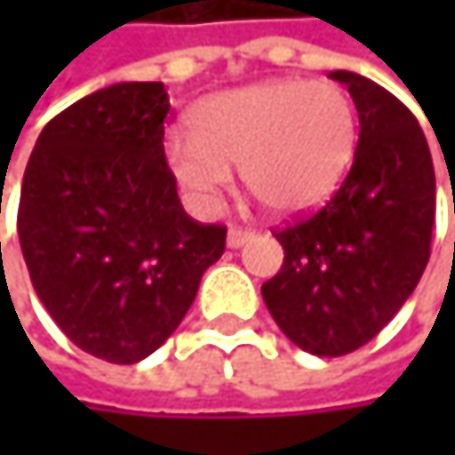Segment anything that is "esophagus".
Masks as SVG:
<instances>
[{"label":"esophagus","mask_w":455,"mask_h":455,"mask_svg":"<svg viewBox=\"0 0 455 455\" xmlns=\"http://www.w3.org/2000/svg\"><path fill=\"white\" fill-rule=\"evenodd\" d=\"M252 239V231H247V228H236L231 227L227 234V244L231 250H236V247H242L244 242H250Z\"/></svg>","instance_id":"34e87169"}]
</instances>
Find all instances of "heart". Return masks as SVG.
Segmentation results:
<instances>
[{
	"label": "heart",
	"instance_id": "1",
	"mask_svg": "<svg viewBox=\"0 0 455 455\" xmlns=\"http://www.w3.org/2000/svg\"><path fill=\"white\" fill-rule=\"evenodd\" d=\"M189 134L163 139L168 176L192 211L216 216L239 168L242 181L284 219L321 208L358 149V116L334 84L266 78L203 97Z\"/></svg>",
	"mask_w": 455,
	"mask_h": 455
}]
</instances>
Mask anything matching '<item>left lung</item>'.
Here are the masks:
<instances>
[{
	"mask_svg": "<svg viewBox=\"0 0 455 455\" xmlns=\"http://www.w3.org/2000/svg\"><path fill=\"white\" fill-rule=\"evenodd\" d=\"M358 149L316 216L282 228L284 263L260 292L279 329L306 353L334 358L374 339L416 290L435 227V165L409 108L350 70Z\"/></svg>",
	"mask_w": 455,
	"mask_h": 455,
	"instance_id": "obj_1",
	"label": "left lung"
}]
</instances>
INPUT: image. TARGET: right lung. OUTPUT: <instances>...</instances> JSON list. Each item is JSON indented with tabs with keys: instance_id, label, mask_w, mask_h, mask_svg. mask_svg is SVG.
<instances>
[{
	"instance_id": "obj_1",
	"label": "right lung",
	"mask_w": 455,
	"mask_h": 455,
	"mask_svg": "<svg viewBox=\"0 0 455 455\" xmlns=\"http://www.w3.org/2000/svg\"><path fill=\"white\" fill-rule=\"evenodd\" d=\"M160 81L105 86L54 116L26 165L18 236L34 290L81 350L139 363L187 316L227 228L192 221L163 163Z\"/></svg>"
}]
</instances>
